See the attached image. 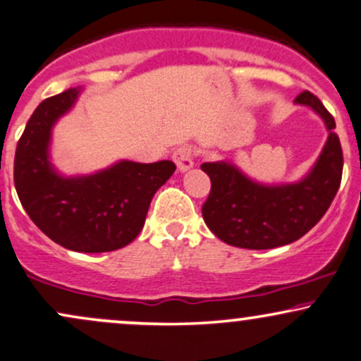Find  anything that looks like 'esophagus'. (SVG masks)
<instances>
[{"mask_svg":"<svg viewBox=\"0 0 361 361\" xmlns=\"http://www.w3.org/2000/svg\"><path fill=\"white\" fill-rule=\"evenodd\" d=\"M172 159L180 172L189 171L194 165V150L190 148V145H180L173 150Z\"/></svg>","mask_w":361,"mask_h":361,"instance_id":"1","label":"esophagus"}]
</instances>
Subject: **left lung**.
Wrapping results in <instances>:
<instances>
[{"label": "left lung", "instance_id": "8db88e82", "mask_svg": "<svg viewBox=\"0 0 361 361\" xmlns=\"http://www.w3.org/2000/svg\"><path fill=\"white\" fill-rule=\"evenodd\" d=\"M295 103L311 106L329 131L328 142L306 179L270 188L250 180L231 164L201 165L211 179L202 218L207 228L231 247L269 250L299 240L319 223L340 189L343 150L334 133L333 114L309 91L300 92Z\"/></svg>", "mask_w": 361, "mask_h": 361}]
</instances>
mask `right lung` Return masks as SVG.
Returning <instances> with one entry per match:
<instances>
[{"label": "right lung", "instance_id": "1", "mask_svg": "<svg viewBox=\"0 0 361 361\" xmlns=\"http://www.w3.org/2000/svg\"><path fill=\"white\" fill-rule=\"evenodd\" d=\"M78 94L79 89H67L37 106L16 145L15 188L30 219L55 243L74 252H113L137 238L152 197L176 165L123 160L87 177L55 173L49 162L50 130Z\"/></svg>", "mask_w": 361, "mask_h": 361}]
</instances>
